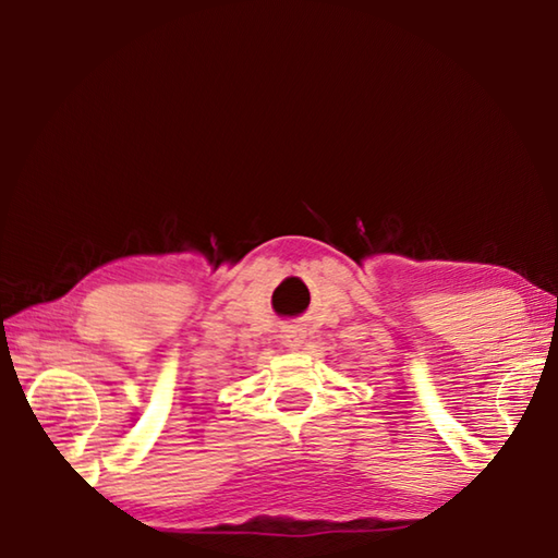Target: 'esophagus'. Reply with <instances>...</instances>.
Returning <instances> with one entry per match:
<instances>
[{"label": "esophagus", "instance_id": "esophagus-1", "mask_svg": "<svg viewBox=\"0 0 558 558\" xmlns=\"http://www.w3.org/2000/svg\"><path fill=\"white\" fill-rule=\"evenodd\" d=\"M280 338H282V345H288V348H298V345L302 343L304 333H302V329H298V326H288V329H282Z\"/></svg>", "mask_w": 558, "mask_h": 558}]
</instances>
